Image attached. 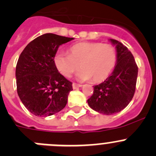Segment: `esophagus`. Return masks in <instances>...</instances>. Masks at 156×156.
Here are the masks:
<instances>
[{
	"mask_svg": "<svg viewBox=\"0 0 156 156\" xmlns=\"http://www.w3.org/2000/svg\"><path fill=\"white\" fill-rule=\"evenodd\" d=\"M72 87H73L74 89H75V88L81 87V85H80V84H76V83H73V84H72Z\"/></svg>",
	"mask_w": 156,
	"mask_h": 156,
	"instance_id": "obj_1",
	"label": "esophagus"
}]
</instances>
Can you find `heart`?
Segmentation results:
<instances>
[{"label": "heart", "instance_id": "obj_1", "mask_svg": "<svg viewBox=\"0 0 156 156\" xmlns=\"http://www.w3.org/2000/svg\"><path fill=\"white\" fill-rule=\"evenodd\" d=\"M55 67L65 77H70L79 68L78 81L92 78L95 83L104 81L111 75L117 62V53L112 45L100 42H79L68 48V55L58 52L54 58Z\"/></svg>", "mask_w": 156, "mask_h": 156}]
</instances>
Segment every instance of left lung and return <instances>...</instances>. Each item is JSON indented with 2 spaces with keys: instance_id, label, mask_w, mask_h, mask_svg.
Listing matches in <instances>:
<instances>
[{
  "instance_id": "left-lung-1",
  "label": "left lung",
  "mask_w": 156,
  "mask_h": 156,
  "mask_svg": "<svg viewBox=\"0 0 156 156\" xmlns=\"http://www.w3.org/2000/svg\"><path fill=\"white\" fill-rule=\"evenodd\" d=\"M115 45L117 62L114 71L105 81L94 86L88 104L94 111L104 115L119 112L133 98L138 76V67L132 54L121 42L109 39Z\"/></svg>"
}]
</instances>
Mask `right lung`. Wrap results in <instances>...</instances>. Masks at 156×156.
Returning <instances> with one entry per match:
<instances>
[{
    "instance_id": "add662e5",
    "label": "right lung",
    "mask_w": 156,
    "mask_h": 156,
    "mask_svg": "<svg viewBox=\"0 0 156 156\" xmlns=\"http://www.w3.org/2000/svg\"><path fill=\"white\" fill-rule=\"evenodd\" d=\"M73 39L42 34L30 41L19 57L15 71L17 94L34 115H52L66 105L72 83L58 72L54 58L60 45Z\"/></svg>"
}]
</instances>
